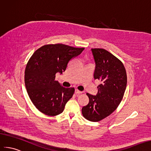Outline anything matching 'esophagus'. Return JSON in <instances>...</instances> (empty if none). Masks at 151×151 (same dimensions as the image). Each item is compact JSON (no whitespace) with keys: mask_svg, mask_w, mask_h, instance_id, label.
Returning <instances> with one entry per match:
<instances>
[{"mask_svg":"<svg viewBox=\"0 0 151 151\" xmlns=\"http://www.w3.org/2000/svg\"><path fill=\"white\" fill-rule=\"evenodd\" d=\"M75 93L76 94H80V93H82V92L80 91V90L78 89H76V90H75Z\"/></svg>","mask_w":151,"mask_h":151,"instance_id":"esophagus-1","label":"esophagus"}]
</instances>
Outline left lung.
I'll return each instance as SVG.
<instances>
[{"instance_id": "8db88e82", "label": "left lung", "mask_w": 151, "mask_h": 151, "mask_svg": "<svg viewBox=\"0 0 151 151\" xmlns=\"http://www.w3.org/2000/svg\"><path fill=\"white\" fill-rule=\"evenodd\" d=\"M96 62L94 79L98 80L96 96L87 93L88 104L82 107L83 117L97 122L109 116L122 101L125 92L127 76L123 63L104 49H92Z\"/></svg>"}]
</instances>
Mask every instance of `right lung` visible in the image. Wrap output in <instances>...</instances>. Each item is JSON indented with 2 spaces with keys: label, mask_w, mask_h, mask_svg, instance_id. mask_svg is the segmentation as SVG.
Returning <instances> with one entry per match:
<instances>
[{
  "label": "right lung",
  "mask_w": 151,
  "mask_h": 151,
  "mask_svg": "<svg viewBox=\"0 0 151 151\" xmlns=\"http://www.w3.org/2000/svg\"><path fill=\"white\" fill-rule=\"evenodd\" d=\"M84 49L63 44H47L29 58L24 71L25 86L33 105L41 113L54 116L64 111L75 88L63 87L55 80V74L65 71L69 62Z\"/></svg>",
  "instance_id": "right-lung-1"
}]
</instances>
